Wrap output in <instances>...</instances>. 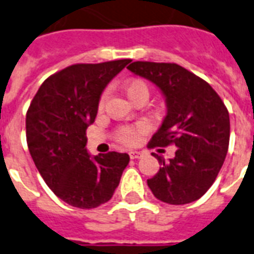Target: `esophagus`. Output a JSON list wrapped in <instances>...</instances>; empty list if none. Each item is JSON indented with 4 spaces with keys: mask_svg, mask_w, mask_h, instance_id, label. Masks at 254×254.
<instances>
[{
    "mask_svg": "<svg viewBox=\"0 0 254 254\" xmlns=\"http://www.w3.org/2000/svg\"><path fill=\"white\" fill-rule=\"evenodd\" d=\"M142 154L139 151H130L129 152V156H130V159H138Z\"/></svg>",
    "mask_w": 254,
    "mask_h": 254,
    "instance_id": "1",
    "label": "esophagus"
}]
</instances>
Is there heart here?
I'll return each mask as SVG.
<instances>
[{
	"instance_id": "obj_1",
	"label": "heart",
	"mask_w": 254,
	"mask_h": 254,
	"mask_svg": "<svg viewBox=\"0 0 254 254\" xmlns=\"http://www.w3.org/2000/svg\"><path fill=\"white\" fill-rule=\"evenodd\" d=\"M124 91L127 94L130 102H135L139 98H147L148 96V87L145 80L142 79H130L125 82L124 84ZM104 103V96L100 99V107ZM148 129L146 123H137L133 125H125V127H119L115 133L116 141H119L123 145L133 146L135 145L141 137V134L146 133Z\"/></svg>"
}]
</instances>
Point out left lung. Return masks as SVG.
<instances>
[{
	"mask_svg": "<svg viewBox=\"0 0 254 254\" xmlns=\"http://www.w3.org/2000/svg\"><path fill=\"white\" fill-rule=\"evenodd\" d=\"M127 69L155 84L166 100L167 115L148 146H176L168 162L154 154L160 168L147 180L148 188L170 205L197 201L213 185L227 155V108L207 82L177 64L135 61Z\"/></svg>",
	"mask_w": 254,
	"mask_h": 254,
	"instance_id": "1",
	"label": "left lung"
}]
</instances>
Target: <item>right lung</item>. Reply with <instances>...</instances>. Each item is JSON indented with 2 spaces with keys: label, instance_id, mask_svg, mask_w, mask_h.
<instances>
[{
  "label": "right lung",
  "instance_id": "right-lung-1",
  "mask_svg": "<svg viewBox=\"0 0 254 254\" xmlns=\"http://www.w3.org/2000/svg\"><path fill=\"white\" fill-rule=\"evenodd\" d=\"M131 60L71 65L44 80L26 115L28 150L51 190L67 205L94 209L112 198L129 155L87 151L107 84Z\"/></svg>",
  "mask_w": 254,
  "mask_h": 254
}]
</instances>
